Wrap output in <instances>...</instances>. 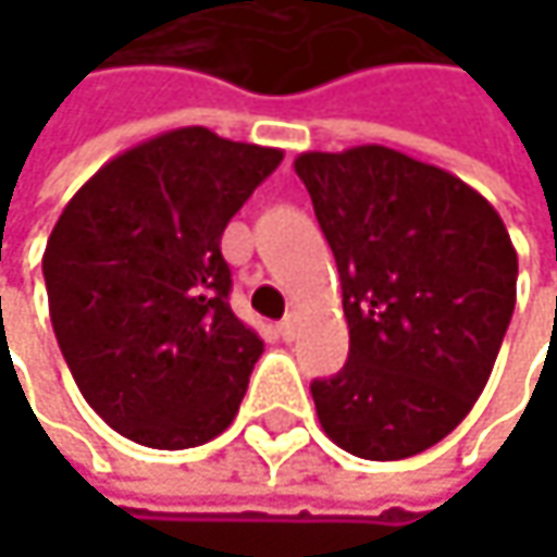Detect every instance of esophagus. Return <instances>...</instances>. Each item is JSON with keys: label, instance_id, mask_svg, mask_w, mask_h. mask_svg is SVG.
I'll use <instances>...</instances> for the list:
<instances>
[{"label": "esophagus", "instance_id": "34e87169", "mask_svg": "<svg viewBox=\"0 0 557 557\" xmlns=\"http://www.w3.org/2000/svg\"><path fill=\"white\" fill-rule=\"evenodd\" d=\"M277 332L283 342H289V338L296 335V319H293V315H286L283 322H277Z\"/></svg>", "mask_w": 557, "mask_h": 557}]
</instances>
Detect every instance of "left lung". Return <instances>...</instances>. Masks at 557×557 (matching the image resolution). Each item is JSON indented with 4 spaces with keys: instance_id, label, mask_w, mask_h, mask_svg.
I'll return each instance as SVG.
<instances>
[{
    "instance_id": "left-lung-1",
    "label": "left lung",
    "mask_w": 557,
    "mask_h": 557,
    "mask_svg": "<svg viewBox=\"0 0 557 557\" xmlns=\"http://www.w3.org/2000/svg\"><path fill=\"white\" fill-rule=\"evenodd\" d=\"M335 255L348 364L312 381L325 435L368 461L442 442L484 393L516 306V248L455 173L384 145L293 161Z\"/></svg>"
}]
</instances>
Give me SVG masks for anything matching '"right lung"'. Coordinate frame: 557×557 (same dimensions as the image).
<instances>
[{
  "instance_id": "1",
  "label": "right lung",
  "mask_w": 557,
  "mask_h": 557,
  "mask_svg": "<svg viewBox=\"0 0 557 557\" xmlns=\"http://www.w3.org/2000/svg\"><path fill=\"white\" fill-rule=\"evenodd\" d=\"M280 161V148L173 128L63 206L41 261L57 345L119 435L180 451L238 416L264 342L228 306L222 232Z\"/></svg>"
}]
</instances>
